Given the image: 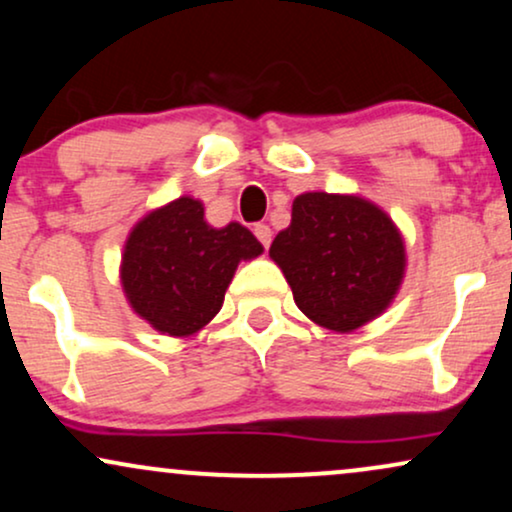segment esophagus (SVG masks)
I'll return each mask as SVG.
<instances>
[{"instance_id": "obj_1", "label": "esophagus", "mask_w": 512, "mask_h": 512, "mask_svg": "<svg viewBox=\"0 0 512 512\" xmlns=\"http://www.w3.org/2000/svg\"><path fill=\"white\" fill-rule=\"evenodd\" d=\"M255 236H257V241L264 245V248H269L271 238H274V231H271L267 224H257L255 226Z\"/></svg>"}]
</instances>
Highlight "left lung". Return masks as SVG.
<instances>
[{
    "label": "left lung",
    "mask_w": 512,
    "mask_h": 512,
    "mask_svg": "<svg viewBox=\"0 0 512 512\" xmlns=\"http://www.w3.org/2000/svg\"><path fill=\"white\" fill-rule=\"evenodd\" d=\"M300 312L352 333L378 319L406 271L404 236L383 208L352 193L309 191L293 200L288 229L269 248Z\"/></svg>",
    "instance_id": "obj_1"
}]
</instances>
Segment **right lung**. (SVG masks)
<instances>
[{
	"instance_id": "right-lung-1",
	"label": "right lung",
	"mask_w": 512,
	"mask_h": 512,
	"mask_svg": "<svg viewBox=\"0 0 512 512\" xmlns=\"http://www.w3.org/2000/svg\"><path fill=\"white\" fill-rule=\"evenodd\" d=\"M262 252L243 224L215 229L198 198L181 196L132 226L120 262L122 293L155 331L189 338L222 309L238 264Z\"/></svg>"
}]
</instances>
